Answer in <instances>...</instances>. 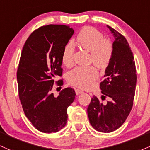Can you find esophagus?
<instances>
[{
  "label": "esophagus",
  "mask_w": 150,
  "mask_h": 150,
  "mask_svg": "<svg viewBox=\"0 0 150 150\" xmlns=\"http://www.w3.org/2000/svg\"><path fill=\"white\" fill-rule=\"evenodd\" d=\"M75 93H76L77 95H79V94H81L83 93V91H82V90H80V89H75Z\"/></svg>",
  "instance_id": "obj_1"
}]
</instances>
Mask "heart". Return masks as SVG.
Masks as SVG:
<instances>
[{
  "instance_id": "b5f03b06",
  "label": "heart",
  "mask_w": 150,
  "mask_h": 150,
  "mask_svg": "<svg viewBox=\"0 0 150 150\" xmlns=\"http://www.w3.org/2000/svg\"><path fill=\"white\" fill-rule=\"evenodd\" d=\"M77 42L80 47L91 52L90 61L101 69L109 64L113 55L112 44L104 38L102 33L91 26L83 28L77 36ZM75 46L68 42L64 47L62 54L63 64L70 66L73 62ZM98 78V71L94 66L76 67L67 73L70 84L80 88H89Z\"/></svg>"
}]
</instances>
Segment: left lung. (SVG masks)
Masks as SVG:
<instances>
[{"mask_svg": "<svg viewBox=\"0 0 150 150\" xmlns=\"http://www.w3.org/2000/svg\"><path fill=\"white\" fill-rule=\"evenodd\" d=\"M115 38L113 55L105 70V80L100 88L110 101L103 104L93 96L88 108L91 126L96 130L109 133L116 130L128 117L132 108L137 83L134 58L126 38L111 26H107Z\"/></svg>", "mask_w": 150, "mask_h": 150, "instance_id": "1", "label": "left lung"}]
</instances>
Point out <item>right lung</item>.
I'll return each mask as SVG.
<instances>
[{
	"label": "right lung",
	"mask_w": 150,
	"mask_h": 150,
	"mask_svg": "<svg viewBox=\"0 0 150 150\" xmlns=\"http://www.w3.org/2000/svg\"><path fill=\"white\" fill-rule=\"evenodd\" d=\"M74 34L65 25L41 26L31 33L23 45L17 70L18 95L23 111L37 130L52 133L67 121V109L75 98L67 88L55 97L52 93L55 79L61 76L64 47ZM63 84L62 80L56 82Z\"/></svg>",
	"instance_id": "add662e5"
}]
</instances>
